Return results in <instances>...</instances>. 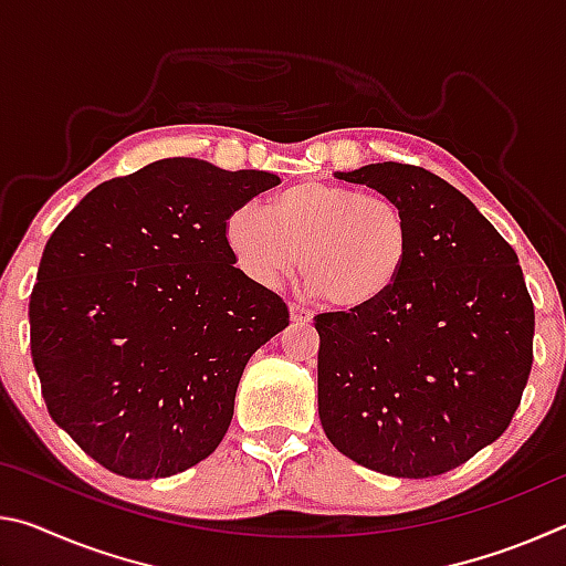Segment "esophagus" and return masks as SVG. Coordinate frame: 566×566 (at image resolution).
Returning a JSON list of instances; mask_svg holds the SVG:
<instances>
[{
	"mask_svg": "<svg viewBox=\"0 0 566 566\" xmlns=\"http://www.w3.org/2000/svg\"><path fill=\"white\" fill-rule=\"evenodd\" d=\"M290 317L294 324H310L312 322V312L304 310V306L300 304H292L290 306Z\"/></svg>",
	"mask_w": 566,
	"mask_h": 566,
	"instance_id": "1",
	"label": "esophagus"
}]
</instances>
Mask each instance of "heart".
<instances>
[{"label": "heart", "instance_id": "1", "mask_svg": "<svg viewBox=\"0 0 566 566\" xmlns=\"http://www.w3.org/2000/svg\"><path fill=\"white\" fill-rule=\"evenodd\" d=\"M224 242L252 282L276 286L302 264L306 292L359 314L395 292L415 234L397 199L310 179L280 191L266 209L252 202L232 209Z\"/></svg>", "mask_w": 566, "mask_h": 566}]
</instances>
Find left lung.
Returning <instances> with one entry per match:
<instances>
[{"instance_id": "1", "label": "left lung", "mask_w": 566, "mask_h": 566, "mask_svg": "<svg viewBox=\"0 0 566 566\" xmlns=\"http://www.w3.org/2000/svg\"><path fill=\"white\" fill-rule=\"evenodd\" d=\"M334 177L397 199L415 249L385 302L314 319L322 429L375 472L444 474L504 434L530 379L534 306L520 260L432 171L379 161Z\"/></svg>"}]
</instances>
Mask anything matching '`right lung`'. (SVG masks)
I'll list each match as a JSON object with an SVG mask.
<instances>
[{"mask_svg": "<svg viewBox=\"0 0 566 566\" xmlns=\"http://www.w3.org/2000/svg\"><path fill=\"white\" fill-rule=\"evenodd\" d=\"M276 185L159 159L102 181L52 232L30 296L34 369L52 419L109 472L179 474L224 439L249 357L290 324L234 266L224 222Z\"/></svg>", "mask_w": 566, "mask_h": 566, "instance_id": "obj_1", "label": "right lung"}]
</instances>
